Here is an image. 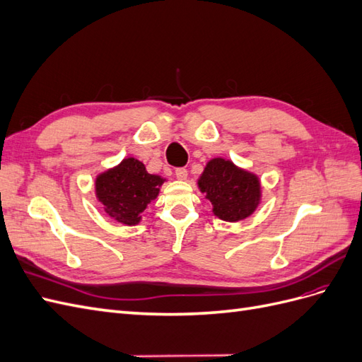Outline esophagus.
<instances>
[{
    "label": "esophagus",
    "mask_w": 362,
    "mask_h": 362,
    "mask_svg": "<svg viewBox=\"0 0 362 362\" xmlns=\"http://www.w3.org/2000/svg\"><path fill=\"white\" fill-rule=\"evenodd\" d=\"M175 175H177V178L180 181H185V180H187V177H189V172H187V169L180 168V169L175 170Z\"/></svg>",
    "instance_id": "esophagus-1"
}]
</instances>
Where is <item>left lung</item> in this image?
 <instances>
[{
  "instance_id": "obj_1",
  "label": "left lung",
  "mask_w": 362,
  "mask_h": 362,
  "mask_svg": "<svg viewBox=\"0 0 362 362\" xmlns=\"http://www.w3.org/2000/svg\"><path fill=\"white\" fill-rule=\"evenodd\" d=\"M198 187L211 202L214 216L225 222L243 221L261 202V184L257 175L222 157L206 163Z\"/></svg>"
}]
</instances>
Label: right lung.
<instances>
[{
	"mask_svg": "<svg viewBox=\"0 0 362 362\" xmlns=\"http://www.w3.org/2000/svg\"><path fill=\"white\" fill-rule=\"evenodd\" d=\"M164 181L160 175L148 173L145 164L137 158L127 157L117 166L98 175L95 193L108 216L133 226L141 221L140 214L148 204L157 199Z\"/></svg>",
	"mask_w": 362,
	"mask_h": 362,
	"instance_id": "right-lung-1",
	"label": "right lung"
}]
</instances>
